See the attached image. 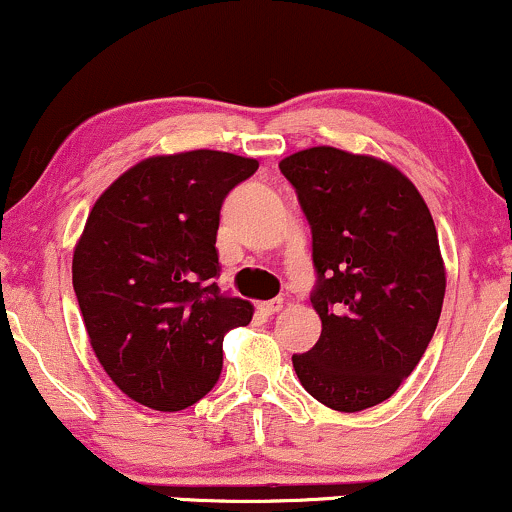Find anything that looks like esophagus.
I'll use <instances>...</instances> for the list:
<instances>
[{"label":"esophagus","instance_id":"esophagus-1","mask_svg":"<svg viewBox=\"0 0 512 512\" xmlns=\"http://www.w3.org/2000/svg\"><path fill=\"white\" fill-rule=\"evenodd\" d=\"M257 308H260V313H264V315H274L284 308V298H272V301H264L257 305Z\"/></svg>","mask_w":512,"mask_h":512}]
</instances>
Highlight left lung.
Here are the masks:
<instances>
[{"label":"left lung","mask_w":512,"mask_h":512,"mask_svg":"<svg viewBox=\"0 0 512 512\" xmlns=\"http://www.w3.org/2000/svg\"><path fill=\"white\" fill-rule=\"evenodd\" d=\"M313 233L317 344L293 368L317 402L363 411L409 378L438 327L445 267L436 223L407 175L313 146L279 163Z\"/></svg>","instance_id":"left-lung-1"}]
</instances>
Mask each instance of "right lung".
<instances>
[{
    "instance_id": "1",
    "label": "right lung",
    "mask_w": 512,
    "mask_h": 512,
    "mask_svg": "<svg viewBox=\"0 0 512 512\" xmlns=\"http://www.w3.org/2000/svg\"><path fill=\"white\" fill-rule=\"evenodd\" d=\"M260 163L226 151L154 156L98 197L74 248L72 281L93 351L134 402L180 411L219 380L223 337L252 305L223 296L221 204Z\"/></svg>"
}]
</instances>
